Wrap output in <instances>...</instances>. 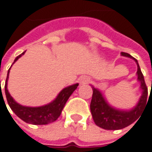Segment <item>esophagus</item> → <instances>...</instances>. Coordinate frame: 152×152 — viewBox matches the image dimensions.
Instances as JSON below:
<instances>
[{
    "label": "esophagus",
    "mask_w": 152,
    "mask_h": 152,
    "mask_svg": "<svg viewBox=\"0 0 152 152\" xmlns=\"http://www.w3.org/2000/svg\"><path fill=\"white\" fill-rule=\"evenodd\" d=\"M79 81H80L81 84H87V83H88L90 82V77L87 76H83L82 77H80Z\"/></svg>",
    "instance_id": "1"
}]
</instances>
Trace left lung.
I'll return each instance as SVG.
<instances>
[{"label":"left lung","instance_id":"left-lung-1","mask_svg":"<svg viewBox=\"0 0 152 152\" xmlns=\"http://www.w3.org/2000/svg\"><path fill=\"white\" fill-rule=\"evenodd\" d=\"M122 56L133 58L137 64V76L138 81L140 83L142 95L138 104L132 110H122L115 109L110 105L106 99L104 98L101 92L99 89L92 86L93 97L90 104V110L93 115V119L97 126L106 130H118L129 126L140 117L142 110L146 107V101L148 96V88L145 83L144 76L142 74L137 59L127 53H122Z\"/></svg>","mask_w":152,"mask_h":152}]
</instances>
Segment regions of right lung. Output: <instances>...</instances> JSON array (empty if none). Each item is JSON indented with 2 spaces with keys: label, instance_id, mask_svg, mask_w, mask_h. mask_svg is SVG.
<instances>
[{
  "label": "right lung",
  "instance_id": "obj_1",
  "mask_svg": "<svg viewBox=\"0 0 152 152\" xmlns=\"http://www.w3.org/2000/svg\"><path fill=\"white\" fill-rule=\"evenodd\" d=\"M24 53L25 52H23V53H21L20 55L14 59L13 64L15 63L22 55H23ZM10 69H8L7 76L6 79V84H5V94H6L7 103H8L12 110L21 120H23V122H27V123L33 124V125H46V124H48V123L56 121L61 114L69 96L72 94V93L77 88V87L79 85L78 83H76V84H73L67 88H64L58 94L56 99L48 104L39 106V107L23 106V105L19 104L18 103H17L13 99V98L10 95V94L7 90V81H8Z\"/></svg>",
  "mask_w": 152,
  "mask_h": 152
}]
</instances>
